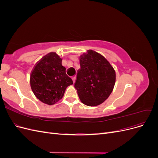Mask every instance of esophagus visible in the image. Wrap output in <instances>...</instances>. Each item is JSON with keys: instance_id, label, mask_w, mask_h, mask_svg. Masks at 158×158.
<instances>
[{"instance_id": "esophagus-1", "label": "esophagus", "mask_w": 158, "mask_h": 158, "mask_svg": "<svg viewBox=\"0 0 158 158\" xmlns=\"http://www.w3.org/2000/svg\"><path fill=\"white\" fill-rule=\"evenodd\" d=\"M73 82L74 83L75 81H76V76H73Z\"/></svg>"}]
</instances>
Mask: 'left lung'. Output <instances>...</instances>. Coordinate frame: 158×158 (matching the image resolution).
<instances>
[{
    "label": "left lung",
    "mask_w": 158,
    "mask_h": 158,
    "mask_svg": "<svg viewBox=\"0 0 158 158\" xmlns=\"http://www.w3.org/2000/svg\"><path fill=\"white\" fill-rule=\"evenodd\" d=\"M80 64L74 84L79 98L86 106H98L111 94L115 71L103 55L93 50L80 56Z\"/></svg>",
    "instance_id": "1"
}]
</instances>
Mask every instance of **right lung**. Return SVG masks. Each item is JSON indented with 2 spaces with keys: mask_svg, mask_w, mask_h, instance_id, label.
Segmentation results:
<instances>
[{
  "mask_svg": "<svg viewBox=\"0 0 158 158\" xmlns=\"http://www.w3.org/2000/svg\"><path fill=\"white\" fill-rule=\"evenodd\" d=\"M73 81L66 74L62 59L56 52L44 56L31 71L30 85L33 94L43 103L53 105L62 99Z\"/></svg>",
  "mask_w": 158,
  "mask_h": 158,
  "instance_id": "obj_1",
  "label": "right lung"
}]
</instances>
